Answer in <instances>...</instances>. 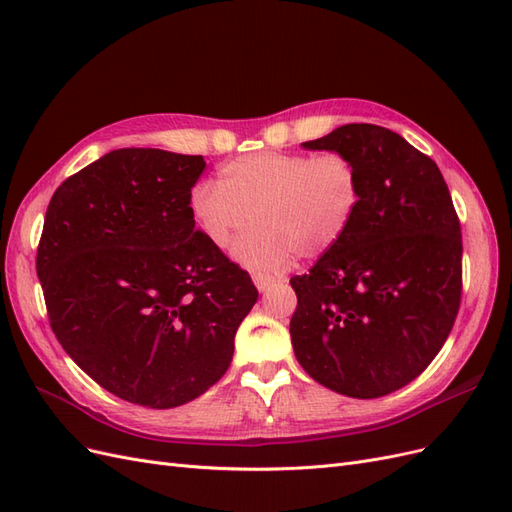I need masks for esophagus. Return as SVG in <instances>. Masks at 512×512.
Returning a JSON list of instances; mask_svg holds the SVG:
<instances>
[{
  "instance_id": "1",
  "label": "esophagus",
  "mask_w": 512,
  "mask_h": 512,
  "mask_svg": "<svg viewBox=\"0 0 512 512\" xmlns=\"http://www.w3.org/2000/svg\"><path fill=\"white\" fill-rule=\"evenodd\" d=\"M252 280H254L256 288H258L260 292L269 290V288L275 284V277H271V275H265V273H254V275H252Z\"/></svg>"
}]
</instances>
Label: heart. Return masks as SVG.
I'll list each match as a JSON object with an SVG mask.
<instances>
[{
	"label": "heart",
	"mask_w": 512,
	"mask_h": 512,
	"mask_svg": "<svg viewBox=\"0 0 512 512\" xmlns=\"http://www.w3.org/2000/svg\"><path fill=\"white\" fill-rule=\"evenodd\" d=\"M363 200L361 168L342 151H258L220 168V183L198 181L188 198L203 239L241 265L277 273L294 256L316 260L333 252L350 230Z\"/></svg>",
	"instance_id": "obj_1"
}]
</instances>
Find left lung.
Returning <instances> with one entry per match:
<instances>
[{"instance_id": "1", "label": "left lung", "mask_w": 512, "mask_h": 512, "mask_svg": "<svg viewBox=\"0 0 512 512\" xmlns=\"http://www.w3.org/2000/svg\"><path fill=\"white\" fill-rule=\"evenodd\" d=\"M303 147L350 156L363 200L342 243L290 280L294 354L335 393L389 395L436 359L459 312L463 245L451 192L436 162L374 123Z\"/></svg>"}]
</instances>
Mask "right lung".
<instances>
[{"label": "right lung", "instance_id": "1", "mask_svg": "<svg viewBox=\"0 0 512 512\" xmlns=\"http://www.w3.org/2000/svg\"><path fill=\"white\" fill-rule=\"evenodd\" d=\"M203 156L115 149L55 190L36 271L51 329L102 389L177 408L232 361L258 299L252 277L196 230Z\"/></svg>", "mask_w": 512, "mask_h": 512}]
</instances>
